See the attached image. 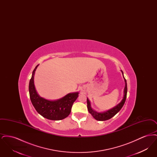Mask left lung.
<instances>
[{"instance_id": "8db88e82", "label": "left lung", "mask_w": 157, "mask_h": 157, "mask_svg": "<svg viewBox=\"0 0 157 157\" xmlns=\"http://www.w3.org/2000/svg\"><path fill=\"white\" fill-rule=\"evenodd\" d=\"M122 74L123 75V77L124 79V81H125V88H124V97L123 99H122V101H121V102L117 105V106H115V107H113L112 109L108 110L105 112H98L94 110L92 107H91V105L90 102V100L88 99V98H87V108H88V110L90 112V113L92 115V117L97 121H106V120H109L111 119L113 116H115L118 112L120 111L121 109V108H122V106H124V105L125 104L126 98H127V81L125 79V78L124 76V73L122 72V71H121Z\"/></svg>"}]
</instances>
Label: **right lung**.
Instances as JSON below:
<instances>
[{
	"label": "right lung",
	"instance_id": "right-lung-1",
	"mask_svg": "<svg viewBox=\"0 0 157 157\" xmlns=\"http://www.w3.org/2000/svg\"><path fill=\"white\" fill-rule=\"evenodd\" d=\"M39 65L34 69L29 81V92L32 104L40 115L46 119L59 121L70 114L74 102L78 97L79 92L69 93L60 99L50 101L40 97L35 89L34 75Z\"/></svg>",
	"mask_w": 157,
	"mask_h": 157
}]
</instances>
